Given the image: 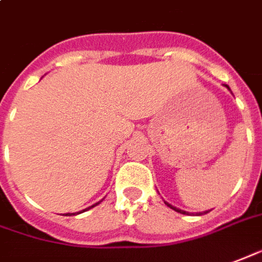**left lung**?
I'll list each match as a JSON object with an SVG mask.
<instances>
[{
    "label": "left lung",
    "mask_w": 262,
    "mask_h": 262,
    "mask_svg": "<svg viewBox=\"0 0 262 262\" xmlns=\"http://www.w3.org/2000/svg\"><path fill=\"white\" fill-rule=\"evenodd\" d=\"M225 86L228 88L229 91H230V88H229L228 85H225ZM165 204H166V205H167V207H169V208H171V209H173V211H176V212H180V213H184V215H187V213H188V212H186V211H181V209H179V208L173 207V205H170V204H169V202H166V201H165ZM204 213H208V211L200 212V213H196V215H204Z\"/></svg>",
    "instance_id": "left-lung-1"
}]
</instances>
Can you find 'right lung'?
Here are the masks:
<instances>
[{"instance_id":"right-lung-1","label":"right lung","mask_w":262,"mask_h":262,"mask_svg":"<svg viewBox=\"0 0 262 262\" xmlns=\"http://www.w3.org/2000/svg\"><path fill=\"white\" fill-rule=\"evenodd\" d=\"M100 202H102V201H99V202H96V204H93V205H92V207L86 208V209H83V211L75 212V213H67V215H68V216H71V215H78V213H82V212H85V211H88V209H91V208H93V207H96V205H99V204H100ZM67 215H66V216H67Z\"/></svg>"}]
</instances>
